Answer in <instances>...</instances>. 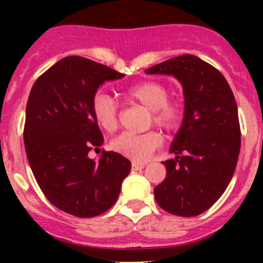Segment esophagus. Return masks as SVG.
I'll return each instance as SVG.
<instances>
[{
    "instance_id": "1",
    "label": "esophagus",
    "mask_w": 263,
    "mask_h": 263,
    "mask_svg": "<svg viewBox=\"0 0 263 263\" xmlns=\"http://www.w3.org/2000/svg\"><path fill=\"white\" fill-rule=\"evenodd\" d=\"M143 164H141V163H136V162H133V163H132V170H133V171H138V170H142L143 168Z\"/></svg>"
}]
</instances>
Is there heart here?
Returning a JSON list of instances; mask_svg holds the SVG:
<instances>
[{
  "label": "heart",
  "mask_w": 263,
  "mask_h": 263,
  "mask_svg": "<svg viewBox=\"0 0 263 263\" xmlns=\"http://www.w3.org/2000/svg\"><path fill=\"white\" fill-rule=\"evenodd\" d=\"M132 101H136L150 110L154 125L171 132L176 129L183 118V105L176 100H170L166 84L157 80H146L125 90ZM92 115L95 121L105 132H115L118 126V108L115 100L106 93H96L92 100ZM162 143L157 132L145 134L124 133L111 141L110 146L118 154L134 162H145Z\"/></svg>",
  "instance_id": "obj_1"
}]
</instances>
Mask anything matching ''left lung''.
I'll list each match as a JSON object with an SVG mask.
<instances>
[{"label": "left lung", "instance_id": "1", "mask_svg": "<svg viewBox=\"0 0 263 263\" xmlns=\"http://www.w3.org/2000/svg\"><path fill=\"white\" fill-rule=\"evenodd\" d=\"M173 75L184 93V117L163 162L166 179L154 188L166 212L192 217L220 199L238 160L241 130L233 92L222 73L195 55H182L146 69Z\"/></svg>", "mask_w": 263, "mask_h": 263}]
</instances>
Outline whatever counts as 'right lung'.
I'll use <instances>...</instances> for the list:
<instances>
[{
  "label": "right lung",
  "instance_id": "right-lung-1",
  "mask_svg": "<svg viewBox=\"0 0 263 263\" xmlns=\"http://www.w3.org/2000/svg\"><path fill=\"white\" fill-rule=\"evenodd\" d=\"M124 78L81 57H67L39 76L31 88L23 129L35 180L51 204L76 217H95L117 201L130 160L103 150L104 138L92 115V100L105 81Z\"/></svg>",
  "mask_w": 263,
  "mask_h": 263
}]
</instances>
